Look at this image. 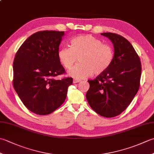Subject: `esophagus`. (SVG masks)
<instances>
[{"instance_id": "esophagus-1", "label": "esophagus", "mask_w": 154, "mask_h": 154, "mask_svg": "<svg viewBox=\"0 0 154 154\" xmlns=\"http://www.w3.org/2000/svg\"><path fill=\"white\" fill-rule=\"evenodd\" d=\"M81 80L80 79H73V83H77L80 82Z\"/></svg>"}]
</instances>
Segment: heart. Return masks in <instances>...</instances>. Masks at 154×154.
Segmentation results:
<instances>
[{
	"instance_id": "obj_1",
	"label": "heart",
	"mask_w": 154,
	"mask_h": 154,
	"mask_svg": "<svg viewBox=\"0 0 154 154\" xmlns=\"http://www.w3.org/2000/svg\"><path fill=\"white\" fill-rule=\"evenodd\" d=\"M114 51L109 45L92 35H83L71 40V48L63 47L57 52L62 65L70 69L79 57L80 63L69 71V75L75 79H84L105 71L112 63Z\"/></svg>"
}]
</instances>
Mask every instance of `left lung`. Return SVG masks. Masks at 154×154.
Wrapping results in <instances>:
<instances>
[{
	"instance_id": "obj_1",
	"label": "left lung",
	"mask_w": 154,
	"mask_h": 154,
	"mask_svg": "<svg viewBox=\"0 0 154 154\" xmlns=\"http://www.w3.org/2000/svg\"><path fill=\"white\" fill-rule=\"evenodd\" d=\"M114 45L112 63L93 80L86 98L93 110L106 118L119 115L132 102L140 87L142 65L132 44L121 35L106 32Z\"/></svg>"
}]
</instances>
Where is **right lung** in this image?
<instances>
[{"instance_id": "obj_1", "label": "right lung", "mask_w": 154, "mask_h": 154, "mask_svg": "<svg viewBox=\"0 0 154 154\" xmlns=\"http://www.w3.org/2000/svg\"><path fill=\"white\" fill-rule=\"evenodd\" d=\"M64 32L40 31L26 39L15 55L13 86L27 109L46 115L58 109L66 99L73 78L57 80L65 73L57 57Z\"/></svg>"}]
</instances>
